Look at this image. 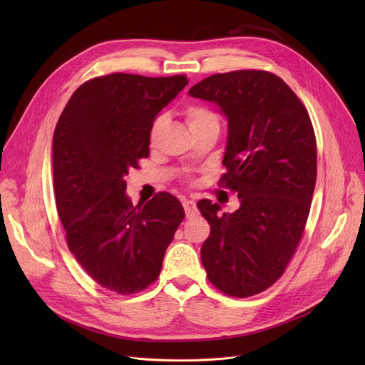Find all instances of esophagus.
Returning <instances> with one entry per match:
<instances>
[{
  "mask_svg": "<svg viewBox=\"0 0 365 365\" xmlns=\"http://www.w3.org/2000/svg\"><path fill=\"white\" fill-rule=\"evenodd\" d=\"M183 210L186 213V217H190L197 212V204L192 200H183Z\"/></svg>",
  "mask_w": 365,
  "mask_h": 365,
  "instance_id": "esophagus-1",
  "label": "esophagus"
}]
</instances>
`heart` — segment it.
Wrapping results in <instances>:
<instances>
[{"mask_svg":"<svg viewBox=\"0 0 365 365\" xmlns=\"http://www.w3.org/2000/svg\"><path fill=\"white\" fill-rule=\"evenodd\" d=\"M186 120H187V124H189L190 130L207 125L210 123H217L216 115L212 110H208L207 108H204V106H190V108H187L186 109ZM161 124H163V118H158L155 123H153L152 134L161 127Z\"/></svg>","mask_w":365,"mask_h":365,"instance_id":"obj_1","label":"heart"}]
</instances>
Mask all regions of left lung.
<instances>
[{
	"label": "left lung",
	"instance_id": "obj_1",
	"mask_svg": "<svg viewBox=\"0 0 365 365\" xmlns=\"http://www.w3.org/2000/svg\"><path fill=\"white\" fill-rule=\"evenodd\" d=\"M187 94L215 103L226 118L220 182L240 198L234 213L198 202L212 229L201 262L220 292L257 294L284 274L309 216L317 180L311 118L294 91L266 71L216 73Z\"/></svg>",
	"mask_w": 365,
	"mask_h": 365
}]
</instances>
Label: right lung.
I'll return each mask as SVG.
<instances>
[{
    "mask_svg": "<svg viewBox=\"0 0 365 365\" xmlns=\"http://www.w3.org/2000/svg\"><path fill=\"white\" fill-rule=\"evenodd\" d=\"M185 75L110 73L76 88L53 134V186L69 252L102 287L140 292L161 272L185 217L160 192L133 205L124 178L149 157L157 115L186 87Z\"/></svg>",
    "mask_w": 365,
    "mask_h": 365,
    "instance_id": "1",
    "label": "right lung"
}]
</instances>
